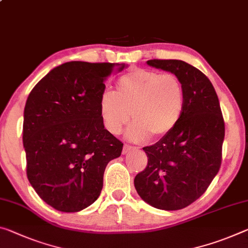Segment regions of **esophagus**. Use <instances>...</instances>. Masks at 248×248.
I'll use <instances>...</instances> for the list:
<instances>
[{
	"label": "esophagus",
	"instance_id": "1",
	"mask_svg": "<svg viewBox=\"0 0 248 248\" xmlns=\"http://www.w3.org/2000/svg\"><path fill=\"white\" fill-rule=\"evenodd\" d=\"M135 149H136V148L132 147V145H130V144H124V145L123 153H124V155H127V153H129L131 150H135Z\"/></svg>",
	"mask_w": 248,
	"mask_h": 248
}]
</instances>
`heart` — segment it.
Here are the masks:
<instances>
[{"mask_svg": "<svg viewBox=\"0 0 248 248\" xmlns=\"http://www.w3.org/2000/svg\"><path fill=\"white\" fill-rule=\"evenodd\" d=\"M184 105L183 85L175 75L138 68L117 80L116 93L105 92L100 96L99 115L111 135H119L132 115L135 124L127 132L128 139H161L179 124Z\"/></svg>", "mask_w": 248, "mask_h": 248, "instance_id": "heart-1", "label": "heart"}]
</instances>
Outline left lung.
Segmentation results:
<instances>
[{
    "label": "left lung",
    "instance_id": "1",
    "mask_svg": "<svg viewBox=\"0 0 248 248\" xmlns=\"http://www.w3.org/2000/svg\"><path fill=\"white\" fill-rule=\"evenodd\" d=\"M147 64L179 78L186 105L173 130L143 148L148 164L136 175L135 187L151 206L176 211L196 201L217 174L225 125L215 89L201 70L178 60Z\"/></svg>",
    "mask_w": 248,
    "mask_h": 248
}]
</instances>
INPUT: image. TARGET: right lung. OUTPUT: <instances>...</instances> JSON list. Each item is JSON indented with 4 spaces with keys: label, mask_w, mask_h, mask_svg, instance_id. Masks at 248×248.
Here are the masks:
<instances>
[{
    "label": "right lung",
    "mask_w": 248,
    "mask_h": 248,
    "mask_svg": "<svg viewBox=\"0 0 248 248\" xmlns=\"http://www.w3.org/2000/svg\"><path fill=\"white\" fill-rule=\"evenodd\" d=\"M124 64L68 62L39 80L26 100L23 144L26 174L43 201L79 212L99 198L109 161L124 143L99 115L105 80Z\"/></svg>",
    "instance_id": "1"
}]
</instances>
